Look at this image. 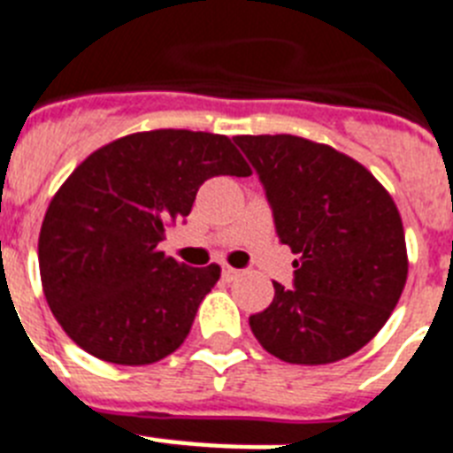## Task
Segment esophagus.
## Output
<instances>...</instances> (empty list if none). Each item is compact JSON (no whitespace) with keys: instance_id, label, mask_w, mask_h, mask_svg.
<instances>
[{"instance_id":"esophagus-1","label":"esophagus","mask_w":453,"mask_h":453,"mask_svg":"<svg viewBox=\"0 0 453 453\" xmlns=\"http://www.w3.org/2000/svg\"><path fill=\"white\" fill-rule=\"evenodd\" d=\"M237 277H239V270H234V267H230V265H223V279L233 281V279Z\"/></svg>"}]
</instances>
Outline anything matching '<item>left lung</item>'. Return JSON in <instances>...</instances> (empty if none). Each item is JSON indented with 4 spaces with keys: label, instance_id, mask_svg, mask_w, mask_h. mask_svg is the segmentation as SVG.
<instances>
[{
    "label": "left lung",
    "instance_id": "1",
    "mask_svg": "<svg viewBox=\"0 0 453 453\" xmlns=\"http://www.w3.org/2000/svg\"><path fill=\"white\" fill-rule=\"evenodd\" d=\"M270 202L279 242L297 253L293 288L274 281L249 319L272 356L326 365L363 349L388 321L407 281L398 207L354 157L293 134L234 137Z\"/></svg>",
    "mask_w": 453,
    "mask_h": 453
}]
</instances>
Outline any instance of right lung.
Segmentation results:
<instances>
[{
    "mask_svg": "<svg viewBox=\"0 0 453 453\" xmlns=\"http://www.w3.org/2000/svg\"><path fill=\"white\" fill-rule=\"evenodd\" d=\"M251 169L223 134L150 130L88 156L48 204L39 234L43 296L83 351L149 365L181 347L219 265L188 267L157 251L211 176Z\"/></svg>",
    "mask_w": 453,
    "mask_h": 453,
    "instance_id": "1",
    "label": "right lung"
}]
</instances>
